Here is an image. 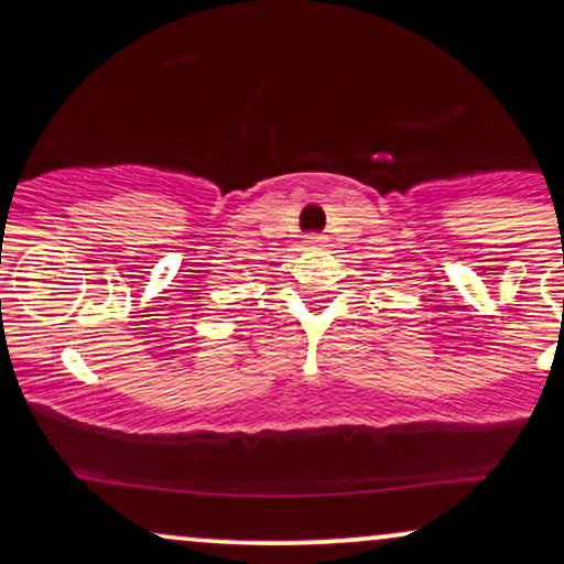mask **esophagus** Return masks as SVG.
I'll use <instances>...</instances> for the list:
<instances>
[{"label": "esophagus", "instance_id": "1", "mask_svg": "<svg viewBox=\"0 0 564 564\" xmlns=\"http://www.w3.org/2000/svg\"><path fill=\"white\" fill-rule=\"evenodd\" d=\"M304 241L310 247H323L325 245V237H323V234H306Z\"/></svg>", "mask_w": 564, "mask_h": 564}]
</instances>
